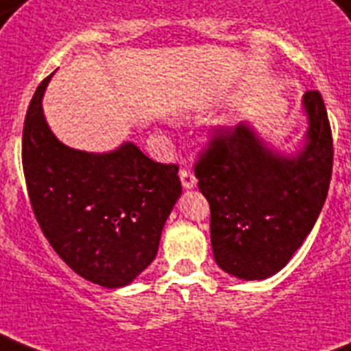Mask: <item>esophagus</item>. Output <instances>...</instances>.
Segmentation results:
<instances>
[{
	"instance_id": "obj_1",
	"label": "esophagus",
	"mask_w": 351,
	"mask_h": 351,
	"mask_svg": "<svg viewBox=\"0 0 351 351\" xmlns=\"http://www.w3.org/2000/svg\"><path fill=\"white\" fill-rule=\"evenodd\" d=\"M180 182L184 189H193L197 186V178L191 171L187 169H180Z\"/></svg>"
}]
</instances>
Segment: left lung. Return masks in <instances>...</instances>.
I'll list each match as a JSON object with an SVG mask.
<instances>
[{"instance_id":"obj_1","label":"left lung","mask_w":351,"mask_h":351,"mask_svg":"<svg viewBox=\"0 0 351 351\" xmlns=\"http://www.w3.org/2000/svg\"><path fill=\"white\" fill-rule=\"evenodd\" d=\"M307 128L296 151L278 149L250 121L219 132L195 167L210 202L213 258L230 276H274L302 247L328 197L333 141L322 95H302Z\"/></svg>"}]
</instances>
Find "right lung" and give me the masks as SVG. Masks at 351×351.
I'll return each instance as SVG.
<instances>
[{
  "label": "right lung",
  "mask_w": 351,
  "mask_h": 351,
  "mask_svg": "<svg viewBox=\"0 0 351 351\" xmlns=\"http://www.w3.org/2000/svg\"><path fill=\"white\" fill-rule=\"evenodd\" d=\"M51 77L36 88L23 123L21 158L34 217L79 276L125 287L156 258L182 195L178 167L152 162L132 141L106 152L64 145L42 108Z\"/></svg>",
  "instance_id": "right-lung-1"
}]
</instances>
